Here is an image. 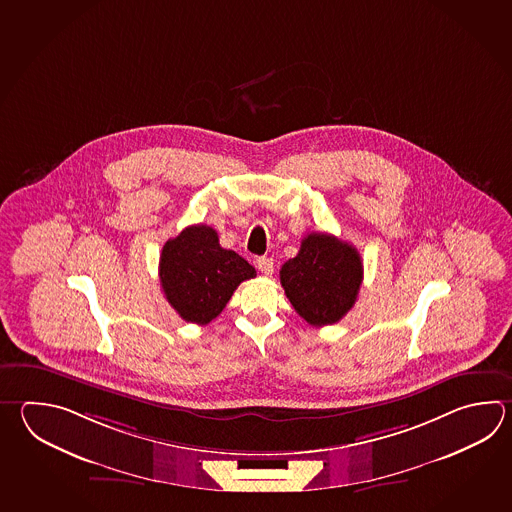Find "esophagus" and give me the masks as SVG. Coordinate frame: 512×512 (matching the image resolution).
Instances as JSON below:
<instances>
[{
    "label": "esophagus",
    "mask_w": 512,
    "mask_h": 512,
    "mask_svg": "<svg viewBox=\"0 0 512 512\" xmlns=\"http://www.w3.org/2000/svg\"><path fill=\"white\" fill-rule=\"evenodd\" d=\"M257 268H259L264 275H272L273 259H270V257H259V259H257Z\"/></svg>",
    "instance_id": "34e87169"
}]
</instances>
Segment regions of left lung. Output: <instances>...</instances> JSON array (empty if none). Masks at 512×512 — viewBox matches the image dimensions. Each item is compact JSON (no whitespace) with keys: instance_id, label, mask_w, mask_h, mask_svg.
Listing matches in <instances>:
<instances>
[{"instance_id":"8db88e82","label":"left lung","mask_w":512,"mask_h":512,"mask_svg":"<svg viewBox=\"0 0 512 512\" xmlns=\"http://www.w3.org/2000/svg\"><path fill=\"white\" fill-rule=\"evenodd\" d=\"M279 275L295 312L312 326H326L352 310L363 282V261L352 244L330 233H310Z\"/></svg>"}]
</instances>
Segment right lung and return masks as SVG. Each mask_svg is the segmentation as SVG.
<instances>
[{"mask_svg": "<svg viewBox=\"0 0 512 512\" xmlns=\"http://www.w3.org/2000/svg\"><path fill=\"white\" fill-rule=\"evenodd\" d=\"M158 275L167 303L184 321L208 324L226 308L240 282L257 272L239 253L220 246L217 231L197 224L167 240Z\"/></svg>", "mask_w": 512, "mask_h": 512, "instance_id": "1", "label": "right lung"}]
</instances>
